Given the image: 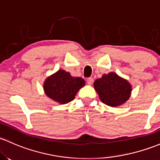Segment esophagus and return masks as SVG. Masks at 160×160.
<instances>
[{"label":"esophagus","instance_id":"esophagus-1","mask_svg":"<svg viewBox=\"0 0 160 160\" xmlns=\"http://www.w3.org/2000/svg\"><path fill=\"white\" fill-rule=\"evenodd\" d=\"M92 83H93V78H92V77L87 78V83H88L89 85H91V84H92Z\"/></svg>","mask_w":160,"mask_h":160}]
</instances>
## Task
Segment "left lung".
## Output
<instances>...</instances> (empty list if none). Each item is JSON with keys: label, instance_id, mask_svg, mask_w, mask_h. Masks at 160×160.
<instances>
[{"label": "left lung", "instance_id": "obj_1", "mask_svg": "<svg viewBox=\"0 0 160 160\" xmlns=\"http://www.w3.org/2000/svg\"><path fill=\"white\" fill-rule=\"evenodd\" d=\"M94 88L104 104L119 106L125 102L131 93V86L128 80L111 72L104 74L94 82Z\"/></svg>", "mask_w": 160, "mask_h": 160}]
</instances>
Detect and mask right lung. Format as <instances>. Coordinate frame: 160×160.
Here are the masks:
<instances>
[{"label":"right lung","mask_w":160,"mask_h":160,"mask_svg":"<svg viewBox=\"0 0 160 160\" xmlns=\"http://www.w3.org/2000/svg\"><path fill=\"white\" fill-rule=\"evenodd\" d=\"M85 86L81 77H72L69 72L59 70L44 82V91L54 101L66 104L74 99L77 92Z\"/></svg>","instance_id":"add662e5"}]
</instances>
